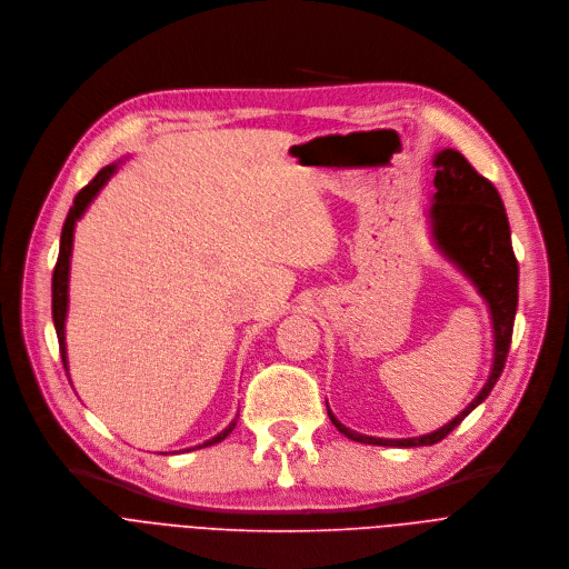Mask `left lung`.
I'll return each instance as SVG.
<instances>
[{"label": "left lung", "mask_w": 569, "mask_h": 569, "mask_svg": "<svg viewBox=\"0 0 569 569\" xmlns=\"http://www.w3.org/2000/svg\"><path fill=\"white\" fill-rule=\"evenodd\" d=\"M432 168H437L432 181L435 192L426 210L430 242L435 251L456 267L487 302L493 331V361L489 379L485 381L476 399L448 423L432 432L403 439L357 432L346 423H340L327 406L331 423L346 437L361 443L415 448L441 441L489 397L502 375L509 355L518 309V262L511 247V231L505 203L496 186L478 174L476 168L458 150H439L432 157Z\"/></svg>", "instance_id": "1"}]
</instances>
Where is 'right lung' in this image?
<instances>
[{
    "mask_svg": "<svg viewBox=\"0 0 569 569\" xmlns=\"http://www.w3.org/2000/svg\"><path fill=\"white\" fill-rule=\"evenodd\" d=\"M128 159V157H126ZM126 159H119L113 161L109 166H104L73 199V206L69 208V214L64 219V226H62V236H60V253H58V262H56V269H53V280H51V307H53V325H56V333H58V343H60V357H62V363H64V370H67V377H69V361H67V336H64V325H67V311H69V276H71V253H73V233H76V223L82 219V214L87 212L89 203L98 197V192L107 186V181L119 172V168L126 163ZM238 423V417L226 426L221 432H217L214 437L206 439L203 443L194 446V448H201V446H212L221 439L229 437L233 432ZM194 448H183V450H194ZM181 450V452H183Z\"/></svg>",
    "mask_w": 569,
    "mask_h": 569,
    "instance_id": "add662e5",
    "label": "right lung"
}]
</instances>
